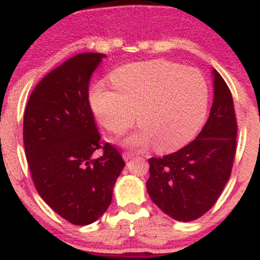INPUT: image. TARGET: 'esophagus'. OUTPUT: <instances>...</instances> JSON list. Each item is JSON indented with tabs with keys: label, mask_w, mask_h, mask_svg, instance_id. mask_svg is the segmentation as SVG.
<instances>
[{
	"label": "esophagus",
	"mask_w": 260,
	"mask_h": 260,
	"mask_svg": "<svg viewBox=\"0 0 260 260\" xmlns=\"http://www.w3.org/2000/svg\"><path fill=\"white\" fill-rule=\"evenodd\" d=\"M133 156H134V154L131 153V151H124V153H122V157H123L124 161L131 160Z\"/></svg>",
	"instance_id": "34e87169"
}]
</instances>
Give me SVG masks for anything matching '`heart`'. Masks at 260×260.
Returning a JSON list of instances; mask_svg holds the SVG:
<instances>
[{
	"mask_svg": "<svg viewBox=\"0 0 260 260\" xmlns=\"http://www.w3.org/2000/svg\"><path fill=\"white\" fill-rule=\"evenodd\" d=\"M113 86L99 82L89 91L98 121L122 133L136 120L140 129L126 138L129 147L168 151L180 148L199 129L208 109L207 80L193 67L165 61L123 66L111 74Z\"/></svg>",
	"mask_w": 260,
	"mask_h": 260,
	"instance_id": "1",
	"label": "heart"
}]
</instances>
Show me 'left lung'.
<instances>
[{
  "label": "left lung",
  "mask_w": 260,
  "mask_h": 260,
  "mask_svg": "<svg viewBox=\"0 0 260 260\" xmlns=\"http://www.w3.org/2000/svg\"><path fill=\"white\" fill-rule=\"evenodd\" d=\"M211 73L214 100L202 132L176 153L149 159V196L177 221L204 215L219 199L234 165L237 137L234 100L219 72Z\"/></svg>",
  "instance_id": "obj_1"
}]
</instances>
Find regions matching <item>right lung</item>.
I'll list each match as a JSON object with an SVG mask.
<instances>
[{"mask_svg": "<svg viewBox=\"0 0 260 260\" xmlns=\"http://www.w3.org/2000/svg\"><path fill=\"white\" fill-rule=\"evenodd\" d=\"M106 55L73 56L40 80L26 104L23 139L41 198L73 225L96 221L110 207L124 168L120 151L101 145L89 104V82ZM98 148L103 155L92 159Z\"/></svg>", "mask_w": 260, "mask_h": 260, "instance_id": "right-lung-1", "label": "right lung"}]
</instances>
